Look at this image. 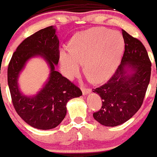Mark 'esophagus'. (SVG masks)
Here are the masks:
<instances>
[{
	"label": "esophagus",
	"mask_w": 157,
	"mask_h": 157,
	"mask_svg": "<svg viewBox=\"0 0 157 157\" xmlns=\"http://www.w3.org/2000/svg\"><path fill=\"white\" fill-rule=\"evenodd\" d=\"M81 90H82V91L83 95H87V94H89V93H91V90H90V89L86 88V87H84L83 86H81Z\"/></svg>",
	"instance_id": "34e87169"
}]
</instances>
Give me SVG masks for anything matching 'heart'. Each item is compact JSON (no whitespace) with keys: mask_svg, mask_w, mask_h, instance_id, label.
<instances>
[{"mask_svg":"<svg viewBox=\"0 0 157 157\" xmlns=\"http://www.w3.org/2000/svg\"><path fill=\"white\" fill-rule=\"evenodd\" d=\"M124 50V40L118 32L93 28L73 36L71 47L60 50L62 72L71 78L79 72L81 63L92 81L107 79L118 66Z\"/></svg>","mask_w":157,"mask_h":157,"instance_id":"b5f03b06","label":"heart"}]
</instances>
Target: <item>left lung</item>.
I'll list each match as a JSON object with an SVG mask.
<instances>
[{
  "label": "left lung",
  "mask_w": 157,
  "mask_h": 157,
  "mask_svg": "<svg viewBox=\"0 0 157 157\" xmlns=\"http://www.w3.org/2000/svg\"><path fill=\"white\" fill-rule=\"evenodd\" d=\"M122 34L125 46L121 64L107 83L93 90L103 100L93 117L108 127L120 125L134 116L143 103L150 80L152 64L144 45L124 30Z\"/></svg>",
  "instance_id": "obj_1"
}]
</instances>
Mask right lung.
<instances>
[{
    "label": "right lung",
    "mask_w": 157,
    "mask_h": 157,
    "mask_svg": "<svg viewBox=\"0 0 157 157\" xmlns=\"http://www.w3.org/2000/svg\"><path fill=\"white\" fill-rule=\"evenodd\" d=\"M37 56L47 61L51 73L43 89L35 96L27 97L20 92L17 78L27 61ZM59 57V40L56 29L51 25L23 40L8 64V83L13 106L20 117L35 128L57 127L65 117L67 102L82 95L78 87L55 71Z\"/></svg>",
    "instance_id": "right-lung-1"
}]
</instances>
